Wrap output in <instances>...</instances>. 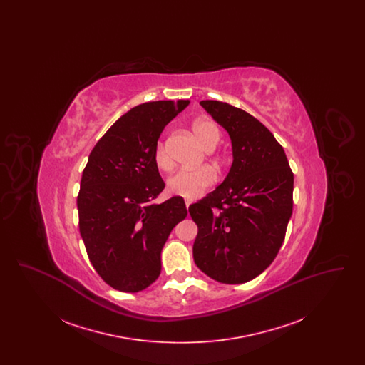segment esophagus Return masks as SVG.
Listing matches in <instances>:
<instances>
[{"label":"esophagus","instance_id":"1","mask_svg":"<svg viewBox=\"0 0 365 365\" xmlns=\"http://www.w3.org/2000/svg\"><path fill=\"white\" fill-rule=\"evenodd\" d=\"M185 204H186V207L189 209V207L192 204V201H191V200H186V201H185Z\"/></svg>","mask_w":365,"mask_h":365}]
</instances>
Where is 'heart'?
<instances>
[{"instance_id": "b5f03b06", "label": "heart", "mask_w": 365, "mask_h": 365, "mask_svg": "<svg viewBox=\"0 0 365 365\" xmlns=\"http://www.w3.org/2000/svg\"><path fill=\"white\" fill-rule=\"evenodd\" d=\"M192 133L197 140L205 150H213L220 140V130L217 124L210 119H198L192 123ZM155 161L163 171H168L173 167L171 157L165 145L158 142L155 149ZM216 171L210 167H201L197 170H180L167 179V189L175 195L185 198H195L201 195L216 182Z\"/></svg>"}]
</instances>
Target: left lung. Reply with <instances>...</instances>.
Returning <instances> with one entry per match:
<instances>
[{"label":"left lung","instance_id":"1","mask_svg":"<svg viewBox=\"0 0 365 365\" xmlns=\"http://www.w3.org/2000/svg\"><path fill=\"white\" fill-rule=\"evenodd\" d=\"M201 106L230 135L232 164L225 180L189 208L198 226L197 267L227 284L259 277L275 260L293 213L294 175L272 133L240 108Z\"/></svg>","mask_w":365,"mask_h":365}]
</instances>
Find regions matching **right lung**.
I'll use <instances>...</instances> for the list:
<instances>
[{"mask_svg": "<svg viewBox=\"0 0 365 365\" xmlns=\"http://www.w3.org/2000/svg\"><path fill=\"white\" fill-rule=\"evenodd\" d=\"M189 100L131 108L91 150L78 195L79 231L98 275L113 289L137 293L161 272V250L187 216L182 197L163 204L155 149L164 127Z\"/></svg>", "mask_w": 365, "mask_h": 365, "instance_id": "add662e5", "label": "right lung"}]
</instances>
